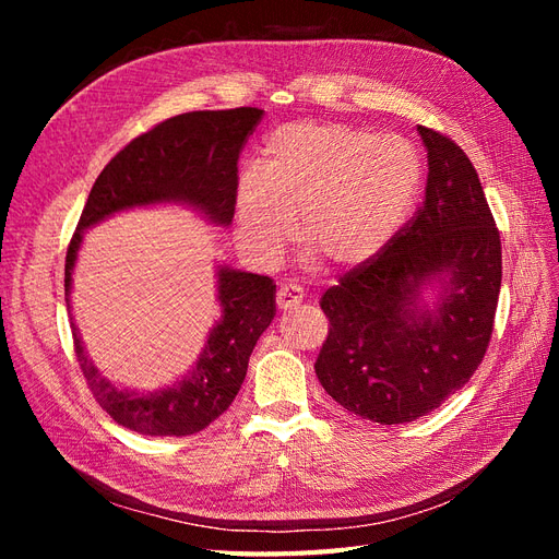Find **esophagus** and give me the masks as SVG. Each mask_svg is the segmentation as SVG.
<instances>
[{
  "label": "esophagus",
  "instance_id": "obj_1",
  "mask_svg": "<svg viewBox=\"0 0 559 559\" xmlns=\"http://www.w3.org/2000/svg\"><path fill=\"white\" fill-rule=\"evenodd\" d=\"M302 289L300 286H296V284H284V286H280V292H277V298H275V302H277V308L280 310H294L298 302H302Z\"/></svg>",
  "mask_w": 559,
  "mask_h": 559
}]
</instances>
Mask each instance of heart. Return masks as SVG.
<instances>
[{
	"label": "heart",
	"instance_id": "b5f03b06",
	"mask_svg": "<svg viewBox=\"0 0 559 559\" xmlns=\"http://www.w3.org/2000/svg\"><path fill=\"white\" fill-rule=\"evenodd\" d=\"M421 165L399 138L345 123L300 121L265 140L257 175L235 193L238 238L259 261H275L294 235L331 267L376 259L408 216Z\"/></svg>",
	"mask_w": 559,
	"mask_h": 559
}]
</instances>
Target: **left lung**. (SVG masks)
I'll return each mask as SVG.
<instances>
[{"label":"left lung","mask_w":559,"mask_h":559,"mask_svg":"<svg viewBox=\"0 0 559 559\" xmlns=\"http://www.w3.org/2000/svg\"><path fill=\"white\" fill-rule=\"evenodd\" d=\"M417 130L429 151L425 202L319 302L329 335L317 378L345 411L380 425L427 415L471 380L501 289V238L476 167L448 134ZM431 276L444 296L436 313H419L416 289Z\"/></svg>","instance_id":"obj_1"}]
</instances>
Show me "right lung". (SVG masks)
Here are the masks:
<instances>
[{
    "label": "right lung",
    "instance_id": "1",
    "mask_svg": "<svg viewBox=\"0 0 559 559\" xmlns=\"http://www.w3.org/2000/svg\"><path fill=\"white\" fill-rule=\"evenodd\" d=\"M263 109L189 111L138 134L95 179L86 207L67 247L64 300L70 302L72 270L83 228L134 205L181 200L212 222L228 226L238 193V158ZM222 321L210 333L193 373L151 396L118 392L97 373L72 324L76 361L99 408L114 421L144 436H191L228 411L247 376L249 354L275 317V282L263 275L218 270Z\"/></svg>",
    "mask_w": 559,
    "mask_h": 559
}]
</instances>
